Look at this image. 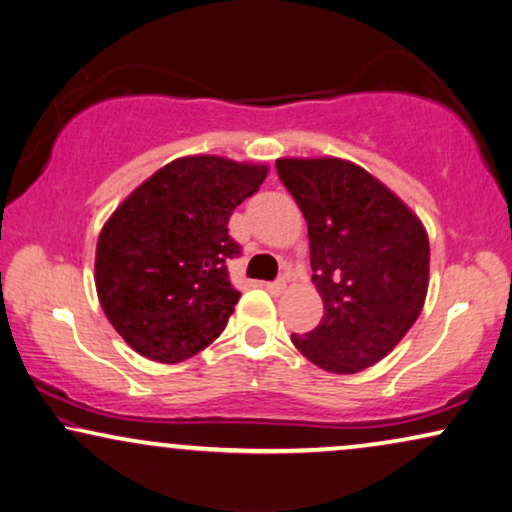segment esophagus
<instances>
[{
  "label": "esophagus",
  "instance_id": "esophagus-1",
  "mask_svg": "<svg viewBox=\"0 0 512 512\" xmlns=\"http://www.w3.org/2000/svg\"><path fill=\"white\" fill-rule=\"evenodd\" d=\"M264 288H267L271 295H281V292L285 290V281L283 278H278V281H274V283H264Z\"/></svg>",
  "mask_w": 512,
  "mask_h": 512
}]
</instances>
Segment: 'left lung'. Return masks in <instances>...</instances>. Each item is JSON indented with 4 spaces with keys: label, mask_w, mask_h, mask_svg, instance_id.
I'll return each instance as SVG.
<instances>
[{
    "label": "left lung",
    "mask_w": 512,
    "mask_h": 512,
    "mask_svg": "<svg viewBox=\"0 0 512 512\" xmlns=\"http://www.w3.org/2000/svg\"><path fill=\"white\" fill-rule=\"evenodd\" d=\"M276 170L309 224L313 283L325 316L292 335L320 370L353 374L379 363L424 309L431 248L424 224L356 163L278 159Z\"/></svg>",
    "instance_id": "1"
}]
</instances>
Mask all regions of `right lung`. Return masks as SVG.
Instances as JSON below:
<instances>
[{
    "instance_id": "add662e5",
    "label": "right lung",
    "mask_w": 512,
    "mask_h": 512,
    "mask_svg": "<svg viewBox=\"0 0 512 512\" xmlns=\"http://www.w3.org/2000/svg\"><path fill=\"white\" fill-rule=\"evenodd\" d=\"M269 168L224 156H182L124 199L100 231L95 290L124 342L156 363H182L213 344L241 297L227 260L236 206Z\"/></svg>"
}]
</instances>
